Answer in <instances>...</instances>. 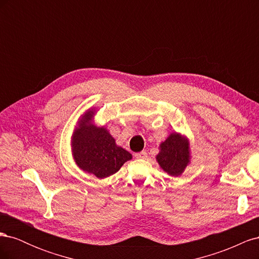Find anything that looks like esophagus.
I'll return each instance as SVG.
<instances>
[{"label":"esophagus","instance_id":"1","mask_svg":"<svg viewBox=\"0 0 259 259\" xmlns=\"http://www.w3.org/2000/svg\"><path fill=\"white\" fill-rule=\"evenodd\" d=\"M135 156L137 159H146L147 158V152L146 151H142V152H138L135 154Z\"/></svg>","mask_w":259,"mask_h":259}]
</instances>
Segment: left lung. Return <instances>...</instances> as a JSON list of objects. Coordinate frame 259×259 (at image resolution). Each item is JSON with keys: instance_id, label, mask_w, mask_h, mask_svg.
<instances>
[{"instance_id": "8db88e82", "label": "left lung", "mask_w": 259, "mask_h": 259, "mask_svg": "<svg viewBox=\"0 0 259 259\" xmlns=\"http://www.w3.org/2000/svg\"><path fill=\"white\" fill-rule=\"evenodd\" d=\"M156 161L164 171L170 176H179L190 163L189 140L178 133H171L161 143Z\"/></svg>"}]
</instances>
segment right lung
<instances>
[{"mask_svg": "<svg viewBox=\"0 0 259 259\" xmlns=\"http://www.w3.org/2000/svg\"><path fill=\"white\" fill-rule=\"evenodd\" d=\"M95 110L89 109L73 132L71 147L73 159L82 170L103 179L113 175L132 154L115 144L105 126L93 123Z\"/></svg>", "mask_w": 259, "mask_h": 259, "instance_id": "add662e5", "label": "right lung"}]
</instances>
